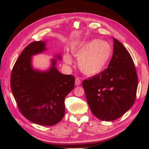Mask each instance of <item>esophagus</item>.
<instances>
[{
    "label": "esophagus",
    "mask_w": 149,
    "mask_h": 149,
    "mask_svg": "<svg viewBox=\"0 0 149 149\" xmlns=\"http://www.w3.org/2000/svg\"><path fill=\"white\" fill-rule=\"evenodd\" d=\"M81 83V79L79 77H77L76 79H75V84L76 85V86H79V85H80Z\"/></svg>",
    "instance_id": "obj_1"
}]
</instances>
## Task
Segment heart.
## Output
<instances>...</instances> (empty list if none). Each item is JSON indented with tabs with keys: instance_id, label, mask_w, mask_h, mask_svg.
<instances>
[{
	"instance_id": "heart-1",
	"label": "heart",
	"mask_w": 149,
	"mask_h": 149,
	"mask_svg": "<svg viewBox=\"0 0 149 149\" xmlns=\"http://www.w3.org/2000/svg\"><path fill=\"white\" fill-rule=\"evenodd\" d=\"M71 52L77 57L80 70L88 75H96L108 64L113 54L111 44L106 41L94 39L90 42L72 47ZM63 61L71 65L73 60L68 52L63 54Z\"/></svg>"
}]
</instances>
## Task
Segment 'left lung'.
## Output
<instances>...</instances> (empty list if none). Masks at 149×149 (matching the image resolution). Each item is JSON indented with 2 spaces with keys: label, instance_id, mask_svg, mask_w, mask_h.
Here are the masks:
<instances>
[{
  "label": "left lung",
  "instance_id": "1",
  "mask_svg": "<svg viewBox=\"0 0 149 149\" xmlns=\"http://www.w3.org/2000/svg\"><path fill=\"white\" fill-rule=\"evenodd\" d=\"M108 67L83 82L91 112L103 121H113L130 109L136 99L138 75L130 54L115 38Z\"/></svg>",
  "mask_w": 149,
  "mask_h": 149
}]
</instances>
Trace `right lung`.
I'll return each mask as SVG.
<instances>
[{"instance_id":"1","label":"right lung","mask_w":149,"mask_h":149,"mask_svg":"<svg viewBox=\"0 0 149 149\" xmlns=\"http://www.w3.org/2000/svg\"><path fill=\"white\" fill-rule=\"evenodd\" d=\"M46 43H30L18 57L11 74V88L18 109L31 122L50 126L59 122L65 113V99L74 88L75 77L56 68V60L46 71L33 68L32 56L46 50ZM61 60V55L56 56Z\"/></svg>"}]
</instances>
